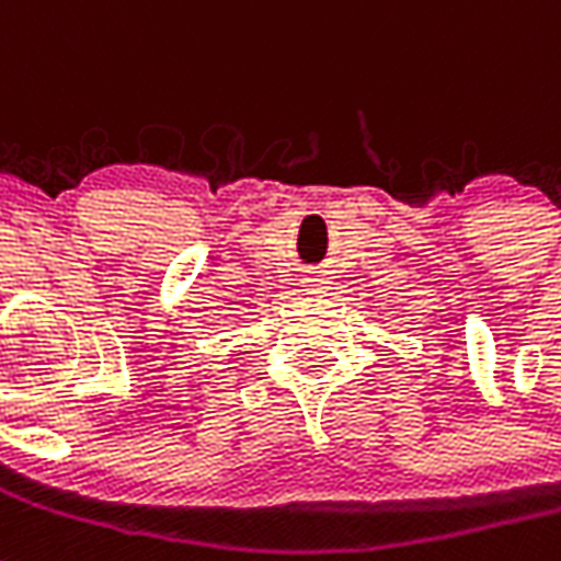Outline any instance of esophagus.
<instances>
[{"instance_id":"esophagus-1","label":"esophagus","mask_w":561,"mask_h":561,"mask_svg":"<svg viewBox=\"0 0 561 561\" xmlns=\"http://www.w3.org/2000/svg\"><path fill=\"white\" fill-rule=\"evenodd\" d=\"M307 280V286H310L312 293H319V289H324V277L321 275H310V277H304Z\"/></svg>"}]
</instances>
